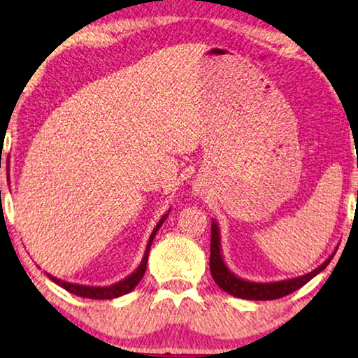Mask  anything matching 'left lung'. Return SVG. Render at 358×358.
I'll return each mask as SVG.
<instances>
[{
	"label": "left lung",
	"mask_w": 358,
	"mask_h": 358,
	"mask_svg": "<svg viewBox=\"0 0 358 358\" xmlns=\"http://www.w3.org/2000/svg\"><path fill=\"white\" fill-rule=\"evenodd\" d=\"M336 252H332L320 267L311 271L305 275L295 277V278H285V280L278 282H251L246 278L238 277L233 273L224 264L223 254H222V239H220V228L218 223L212 220V241H210V272L217 285L224 290L229 295L243 298V300H254V301H264V300H277L285 295H290L298 288H301L305 283L316 277L317 273L324 271L331 259L334 257Z\"/></svg>",
	"instance_id": "1"
}]
</instances>
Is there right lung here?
Wrapping results in <instances>:
<instances>
[{"label":"right lung","instance_id":"1","mask_svg":"<svg viewBox=\"0 0 358 358\" xmlns=\"http://www.w3.org/2000/svg\"><path fill=\"white\" fill-rule=\"evenodd\" d=\"M8 180H9V169H8ZM168 215H169V210L163 215V217H161L159 222L156 223L153 233L150 234L148 244H146L143 259H141L140 266L136 267L135 271L130 273V275H127L125 278H122L120 282L112 283V285H109V287H91V285H80V283L65 282V280H62V278H57V277H53V275H50V273L45 272L47 277L50 278L52 282H55L57 285H60L62 288H65L66 292L73 293V295L83 296V298H92V300H112V298H119L122 295H127V293L131 292L136 285H138L140 280H141V277L145 275L146 264H148V254H150L151 243H153L156 233H158V229L161 228V224L164 223V220L168 218Z\"/></svg>","mask_w":358,"mask_h":358}]
</instances>
